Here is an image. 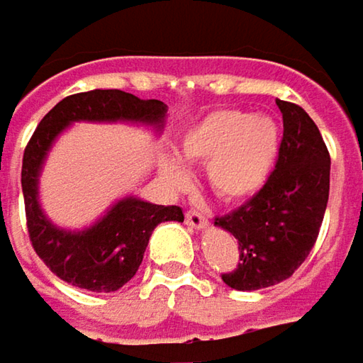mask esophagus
Wrapping results in <instances>:
<instances>
[{
	"label": "esophagus",
	"instance_id": "obj_1",
	"mask_svg": "<svg viewBox=\"0 0 363 363\" xmlns=\"http://www.w3.org/2000/svg\"><path fill=\"white\" fill-rule=\"evenodd\" d=\"M184 220H186V224L191 226V228H195V230H206L208 226H210V222L203 218L201 214H197V212H186V216H184Z\"/></svg>",
	"mask_w": 363,
	"mask_h": 363
}]
</instances>
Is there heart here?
Listing matches in <instances>:
<instances>
[{"label": "heart", "mask_w": 363, "mask_h": 363, "mask_svg": "<svg viewBox=\"0 0 363 363\" xmlns=\"http://www.w3.org/2000/svg\"><path fill=\"white\" fill-rule=\"evenodd\" d=\"M282 149V128L270 114L216 110L193 122L179 141L177 153H164L160 170L168 186L184 189L191 170L184 164H206L210 189L222 201L239 203L255 197L272 179Z\"/></svg>", "instance_id": "1"}]
</instances>
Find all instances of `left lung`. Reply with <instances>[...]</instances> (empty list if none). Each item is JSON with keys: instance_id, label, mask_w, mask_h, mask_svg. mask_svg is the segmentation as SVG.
<instances>
[{"instance_id": "left-lung-1", "label": "left lung", "mask_w": 363, "mask_h": 363, "mask_svg": "<svg viewBox=\"0 0 363 363\" xmlns=\"http://www.w3.org/2000/svg\"><path fill=\"white\" fill-rule=\"evenodd\" d=\"M282 114L280 160L268 184L214 226L239 241L241 259L222 280L235 291H257L286 280L310 255L330 189V155L308 112L277 99Z\"/></svg>"}]
</instances>
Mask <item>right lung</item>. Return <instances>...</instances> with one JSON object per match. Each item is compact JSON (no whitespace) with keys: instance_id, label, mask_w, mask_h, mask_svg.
Instances as JSON below:
<instances>
[{"instance_id":"1","label":"right lung","mask_w":363,"mask_h":363,"mask_svg":"<svg viewBox=\"0 0 363 363\" xmlns=\"http://www.w3.org/2000/svg\"><path fill=\"white\" fill-rule=\"evenodd\" d=\"M166 116L168 106L160 99L95 89L62 99L39 122L22 157V195L33 247L55 277L93 293L118 291L137 274L153 228L162 222L184 220L179 206H155L137 195H124L89 226H57L43 210L39 195L41 172L57 137L74 122H126L160 135Z\"/></svg>"}]
</instances>
